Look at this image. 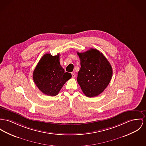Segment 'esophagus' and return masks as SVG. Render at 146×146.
Segmentation results:
<instances>
[{
    "mask_svg": "<svg viewBox=\"0 0 146 146\" xmlns=\"http://www.w3.org/2000/svg\"><path fill=\"white\" fill-rule=\"evenodd\" d=\"M71 75H72V78H75V76H76V75H75V74H74V73H73V72H72L71 73Z\"/></svg>",
    "mask_w": 146,
    "mask_h": 146,
    "instance_id": "34e87169",
    "label": "esophagus"
}]
</instances>
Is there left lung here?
Returning <instances> with one entry per match:
<instances>
[{"instance_id": "8db88e82", "label": "left lung", "mask_w": 146, "mask_h": 146, "mask_svg": "<svg viewBox=\"0 0 146 146\" xmlns=\"http://www.w3.org/2000/svg\"><path fill=\"white\" fill-rule=\"evenodd\" d=\"M81 68L77 81L84 94L88 97L97 96L108 85L112 68L105 56L97 49L78 52Z\"/></svg>"}]
</instances>
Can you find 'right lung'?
I'll return each mask as SVG.
<instances>
[{
	"label": "right lung",
	"instance_id": "add662e5",
	"mask_svg": "<svg viewBox=\"0 0 146 146\" xmlns=\"http://www.w3.org/2000/svg\"><path fill=\"white\" fill-rule=\"evenodd\" d=\"M71 74L65 72L60 64V54L52 56L45 54L40 60L33 72L34 81L44 94L57 95L65 83L71 78Z\"/></svg>",
	"mask_w": 146,
	"mask_h": 146
}]
</instances>
